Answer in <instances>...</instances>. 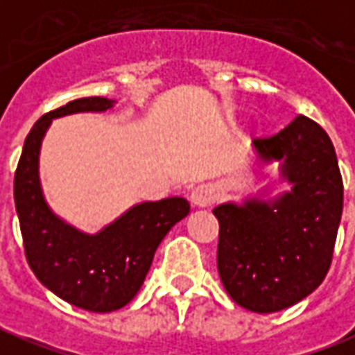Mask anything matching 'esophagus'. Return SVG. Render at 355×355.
Instances as JSON below:
<instances>
[{
	"mask_svg": "<svg viewBox=\"0 0 355 355\" xmlns=\"http://www.w3.org/2000/svg\"><path fill=\"white\" fill-rule=\"evenodd\" d=\"M217 200L216 189L211 185H198L191 191V202L198 208H208Z\"/></svg>",
	"mask_w": 355,
	"mask_h": 355,
	"instance_id": "1",
	"label": "esophagus"
}]
</instances>
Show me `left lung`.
<instances>
[{
  "mask_svg": "<svg viewBox=\"0 0 355 355\" xmlns=\"http://www.w3.org/2000/svg\"><path fill=\"white\" fill-rule=\"evenodd\" d=\"M253 146L261 160H282V175L293 189L272 202L214 209L217 270L232 301L268 314L302 301L327 276L344 187L335 147L312 119L299 115Z\"/></svg>",
  "mask_w": 355,
  "mask_h": 355,
  "instance_id": "8db88e82",
  "label": "left lung"
}]
</instances>
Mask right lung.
Returning a JSON list of instances; mask_svg holds the SVG:
<instances>
[{
	"mask_svg": "<svg viewBox=\"0 0 355 355\" xmlns=\"http://www.w3.org/2000/svg\"><path fill=\"white\" fill-rule=\"evenodd\" d=\"M111 103L90 96L45 113L26 136L15 172V206L28 265L54 295L89 312H113L136 297L162 238L191 209L180 196L138 204L94 236L75 231L49 209L37 174L49 124L69 113L105 111Z\"/></svg>",
	"mask_w": 355,
	"mask_h": 355,
	"instance_id": "add662e5",
	"label": "right lung"
}]
</instances>
